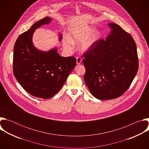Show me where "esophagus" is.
<instances>
[{
    "label": "esophagus",
    "instance_id": "obj_1",
    "mask_svg": "<svg viewBox=\"0 0 149 149\" xmlns=\"http://www.w3.org/2000/svg\"><path fill=\"white\" fill-rule=\"evenodd\" d=\"M76 59H77V64H80V63L82 62V59L80 57H77Z\"/></svg>",
    "mask_w": 149,
    "mask_h": 149
}]
</instances>
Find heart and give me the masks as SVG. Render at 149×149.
<instances>
[{
  "label": "heart",
  "mask_w": 149,
  "mask_h": 149,
  "mask_svg": "<svg viewBox=\"0 0 149 149\" xmlns=\"http://www.w3.org/2000/svg\"><path fill=\"white\" fill-rule=\"evenodd\" d=\"M93 29L90 26L77 27L72 29L68 37H65L63 40V45L66 49H71L73 44L82 40L79 45L82 51H86L90 49L98 40L100 33L97 31L92 32Z\"/></svg>",
  "instance_id": "obj_1"
}]
</instances>
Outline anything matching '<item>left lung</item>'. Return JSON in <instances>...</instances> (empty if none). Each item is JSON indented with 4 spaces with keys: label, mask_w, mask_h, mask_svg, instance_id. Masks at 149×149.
Instances as JSON below:
<instances>
[{
    "label": "left lung",
    "mask_w": 149,
    "mask_h": 149,
    "mask_svg": "<svg viewBox=\"0 0 149 149\" xmlns=\"http://www.w3.org/2000/svg\"><path fill=\"white\" fill-rule=\"evenodd\" d=\"M110 34L98 39L82 55L84 81L98 100L118 98L128 89L139 69L137 47L132 36L118 25L109 24Z\"/></svg>",
    "instance_id": "1"
}]
</instances>
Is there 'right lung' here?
<instances>
[{
	"label": "right lung",
	"instance_id": "obj_1",
	"mask_svg": "<svg viewBox=\"0 0 149 149\" xmlns=\"http://www.w3.org/2000/svg\"><path fill=\"white\" fill-rule=\"evenodd\" d=\"M51 21L49 17H45L34 24L17 38L13 51L16 79L31 95L44 99L53 97L59 91L76 65L75 57L61 56L57 48L44 52L34 47L32 38L35 29Z\"/></svg>",
	"mask_w": 149,
	"mask_h": 149
}]
</instances>
